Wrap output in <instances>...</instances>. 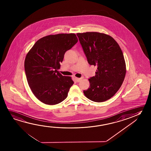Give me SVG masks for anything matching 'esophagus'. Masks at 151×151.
<instances>
[{
  "instance_id": "34e87169",
  "label": "esophagus",
  "mask_w": 151,
  "mask_h": 151,
  "mask_svg": "<svg viewBox=\"0 0 151 151\" xmlns=\"http://www.w3.org/2000/svg\"><path fill=\"white\" fill-rule=\"evenodd\" d=\"M75 79H76V81L77 82H79L81 80H82V78H77V77H76L75 78Z\"/></svg>"
}]
</instances>
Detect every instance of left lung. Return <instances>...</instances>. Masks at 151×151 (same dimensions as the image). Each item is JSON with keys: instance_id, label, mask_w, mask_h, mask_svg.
<instances>
[{"instance_id": "obj_1", "label": "left lung", "mask_w": 151, "mask_h": 151, "mask_svg": "<svg viewBox=\"0 0 151 151\" xmlns=\"http://www.w3.org/2000/svg\"><path fill=\"white\" fill-rule=\"evenodd\" d=\"M88 63L96 66L95 76L88 79L90 86L83 91L95 102L110 99L123 84L126 75L125 61L118 43L104 33H77Z\"/></svg>"}]
</instances>
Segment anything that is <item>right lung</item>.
I'll use <instances>...</instances> for the list:
<instances>
[{
	"label": "right lung",
	"instance_id": "1",
	"mask_svg": "<svg viewBox=\"0 0 151 151\" xmlns=\"http://www.w3.org/2000/svg\"><path fill=\"white\" fill-rule=\"evenodd\" d=\"M78 42L75 34H58L37 40L25 58V73L33 94L43 103L59 104L67 98L74 84L72 77L58 69L65 53Z\"/></svg>",
	"mask_w": 151,
	"mask_h": 151
}]
</instances>
